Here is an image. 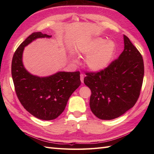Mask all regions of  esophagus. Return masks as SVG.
I'll list each match as a JSON object with an SVG mask.
<instances>
[{
	"instance_id": "1",
	"label": "esophagus",
	"mask_w": 154,
	"mask_h": 154,
	"mask_svg": "<svg viewBox=\"0 0 154 154\" xmlns=\"http://www.w3.org/2000/svg\"><path fill=\"white\" fill-rule=\"evenodd\" d=\"M80 79H81V83H83V80H84V75H83V74L81 73V74L80 75Z\"/></svg>"
}]
</instances>
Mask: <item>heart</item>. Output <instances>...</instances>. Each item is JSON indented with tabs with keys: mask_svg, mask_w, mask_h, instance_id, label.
Here are the masks:
<instances>
[{
	"mask_svg": "<svg viewBox=\"0 0 154 154\" xmlns=\"http://www.w3.org/2000/svg\"><path fill=\"white\" fill-rule=\"evenodd\" d=\"M116 46L112 41H107L102 38H94L81 44L77 51L82 55H87L85 63L91 71L99 72L106 69L112 62L115 55ZM77 61L76 59H74Z\"/></svg>",
	"mask_w": 154,
	"mask_h": 154,
	"instance_id": "1",
	"label": "heart"
}]
</instances>
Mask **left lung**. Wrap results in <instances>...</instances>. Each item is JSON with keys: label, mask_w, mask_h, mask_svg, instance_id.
<instances>
[{"label": "left lung", "mask_w": 154, "mask_h": 154, "mask_svg": "<svg viewBox=\"0 0 154 154\" xmlns=\"http://www.w3.org/2000/svg\"><path fill=\"white\" fill-rule=\"evenodd\" d=\"M124 49L117 60L98 73H86L84 83L91 91L89 105L101 120L122 116L136 104L141 90L144 66L142 55L124 35Z\"/></svg>", "instance_id": "8db88e82"}]
</instances>
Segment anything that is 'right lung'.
<instances>
[{"label": "right lung", "mask_w": 154, "mask_h": 154, "mask_svg": "<svg viewBox=\"0 0 154 154\" xmlns=\"http://www.w3.org/2000/svg\"><path fill=\"white\" fill-rule=\"evenodd\" d=\"M51 35L34 32L16 50L12 61V77L16 93L22 105L37 119H55L63 112L67 101L81 85L80 72L59 71L47 77H39L24 66V48L38 38Z\"/></svg>", "instance_id": "right-lung-1"}]
</instances>
